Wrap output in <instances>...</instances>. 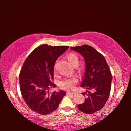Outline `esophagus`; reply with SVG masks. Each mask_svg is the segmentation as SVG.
<instances>
[{
	"label": "esophagus",
	"mask_w": 131,
	"mask_h": 131,
	"mask_svg": "<svg viewBox=\"0 0 131 131\" xmlns=\"http://www.w3.org/2000/svg\"><path fill=\"white\" fill-rule=\"evenodd\" d=\"M67 94L68 95H71V96H74L75 94V92H67Z\"/></svg>",
	"instance_id": "esophagus-1"
}]
</instances>
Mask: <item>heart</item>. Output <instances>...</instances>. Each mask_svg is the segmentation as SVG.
I'll list each match as a JSON object with an SVG mask.
<instances>
[{"label":"heart","instance_id":"1","mask_svg":"<svg viewBox=\"0 0 131 131\" xmlns=\"http://www.w3.org/2000/svg\"><path fill=\"white\" fill-rule=\"evenodd\" d=\"M67 58L68 61L73 66H77L79 63V58L77 55L74 53H70L67 54ZM78 82V79L76 77L66 78L63 79L59 83V87L62 89L72 90L74 89L75 86Z\"/></svg>","mask_w":131,"mask_h":131}]
</instances>
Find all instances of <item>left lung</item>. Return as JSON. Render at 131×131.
I'll return each mask as SVG.
<instances>
[{"label": "left lung", "instance_id": "obj_1", "mask_svg": "<svg viewBox=\"0 0 131 131\" xmlns=\"http://www.w3.org/2000/svg\"><path fill=\"white\" fill-rule=\"evenodd\" d=\"M84 57L86 69L81 87L88 90L81 93L85 102L78 105L82 113L91 114L103 108L108 100L112 84V73L103 55L87 45L70 47Z\"/></svg>", "mask_w": 131, "mask_h": 131}]
</instances>
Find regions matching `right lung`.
<instances>
[{
  "instance_id": "right-lung-1",
  "label": "right lung",
  "mask_w": 131,
  "mask_h": 131,
  "mask_svg": "<svg viewBox=\"0 0 131 131\" xmlns=\"http://www.w3.org/2000/svg\"><path fill=\"white\" fill-rule=\"evenodd\" d=\"M69 48L68 46H39L28 56L23 63L19 76L22 96L29 108L41 115H47L56 110L65 91L50 93L55 88L53 68L56 59Z\"/></svg>"
}]
</instances>
